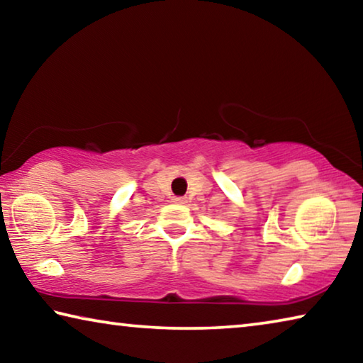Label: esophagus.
Wrapping results in <instances>:
<instances>
[{
    "instance_id": "1",
    "label": "esophagus",
    "mask_w": 363,
    "mask_h": 363,
    "mask_svg": "<svg viewBox=\"0 0 363 363\" xmlns=\"http://www.w3.org/2000/svg\"><path fill=\"white\" fill-rule=\"evenodd\" d=\"M173 201L177 205H184V203H187V199H186V196H174Z\"/></svg>"
}]
</instances>
